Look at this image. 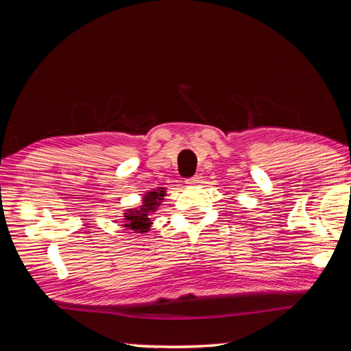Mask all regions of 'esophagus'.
Here are the masks:
<instances>
[{
    "instance_id": "esophagus-1",
    "label": "esophagus",
    "mask_w": 351,
    "mask_h": 351,
    "mask_svg": "<svg viewBox=\"0 0 351 351\" xmlns=\"http://www.w3.org/2000/svg\"><path fill=\"white\" fill-rule=\"evenodd\" d=\"M186 184H187L189 187H195V186H197V184H199V178H197V176L189 178V180L186 181Z\"/></svg>"
}]
</instances>
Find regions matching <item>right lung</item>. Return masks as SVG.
I'll return each instance as SVG.
<instances>
[{
    "label": "right lung",
    "mask_w": 351,
    "mask_h": 351,
    "mask_svg": "<svg viewBox=\"0 0 351 351\" xmlns=\"http://www.w3.org/2000/svg\"><path fill=\"white\" fill-rule=\"evenodd\" d=\"M165 187L152 189L150 192L144 193L143 201L135 208H127L124 215V227L127 230H133V233H147L150 232L152 215H154L158 207L161 206L165 196Z\"/></svg>",
    "instance_id": "obj_1"
}]
</instances>
